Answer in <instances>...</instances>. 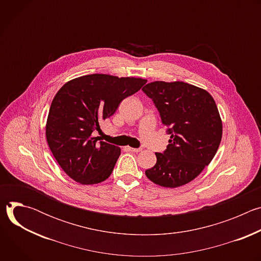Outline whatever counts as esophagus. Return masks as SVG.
<instances>
[{
  "instance_id": "esophagus-1",
  "label": "esophagus",
  "mask_w": 261,
  "mask_h": 261,
  "mask_svg": "<svg viewBox=\"0 0 261 261\" xmlns=\"http://www.w3.org/2000/svg\"><path fill=\"white\" fill-rule=\"evenodd\" d=\"M127 148H128L129 151L134 152V153H138V152H140V151H141V148H135V147H131V146H128Z\"/></svg>"
}]
</instances>
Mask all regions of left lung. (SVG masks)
Returning <instances> with one entry per match:
<instances>
[{
  "label": "left lung",
  "mask_w": 261,
  "mask_h": 261,
  "mask_svg": "<svg viewBox=\"0 0 261 261\" xmlns=\"http://www.w3.org/2000/svg\"><path fill=\"white\" fill-rule=\"evenodd\" d=\"M142 91L158 108L170 139L164 153L145 175L156 185L176 188L193 180L216 155L222 120L212 95L184 82H154Z\"/></svg>",
  "instance_id": "left-lung-1"
}]
</instances>
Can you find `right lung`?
I'll return each instance as SVG.
<instances>
[{"instance_id": "add662e5", "label": "right lung", "mask_w": 261, "mask_h": 261, "mask_svg": "<svg viewBox=\"0 0 261 261\" xmlns=\"http://www.w3.org/2000/svg\"><path fill=\"white\" fill-rule=\"evenodd\" d=\"M146 80L89 74L67 82L56 94L45 134L61 168L82 185L109 177L121 155L117 145L93 136L100 123L113 116L123 99L138 92Z\"/></svg>"}]
</instances>
